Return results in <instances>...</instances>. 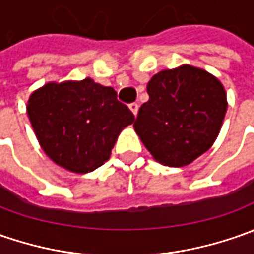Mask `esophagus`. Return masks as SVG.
<instances>
[{"label": "esophagus", "instance_id": "34e87169", "mask_svg": "<svg viewBox=\"0 0 254 254\" xmlns=\"http://www.w3.org/2000/svg\"><path fill=\"white\" fill-rule=\"evenodd\" d=\"M130 110L134 113V116H137V113H138V104L137 103H131L130 104Z\"/></svg>", "mask_w": 254, "mask_h": 254}]
</instances>
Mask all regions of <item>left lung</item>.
<instances>
[{"label": "left lung", "instance_id": "obj_1", "mask_svg": "<svg viewBox=\"0 0 254 254\" xmlns=\"http://www.w3.org/2000/svg\"><path fill=\"white\" fill-rule=\"evenodd\" d=\"M147 92L134 128L157 161L184 167L209 150L228 109L216 77L185 64L152 76Z\"/></svg>", "mask_w": 254, "mask_h": 254}]
</instances>
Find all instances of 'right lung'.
Segmentation results:
<instances>
[{"mask_svg":"<svg viewBox=\"0 0 254 254\" xmlns=\"http://www.w3.org/2000/svg\"><path fill=\"white\" fill-rule=\"evenodd\" d=\"M26 110L45 154L77 174L107 161L120 131L134 122L113 87L89 77L45 84L31 94Z\"/></svg>","mask_w":254,"mask_h":254,"instance_id":"1","label":"right lung"}]
</instances>
